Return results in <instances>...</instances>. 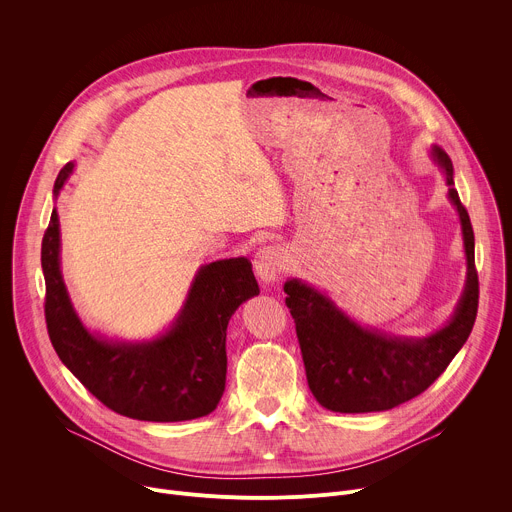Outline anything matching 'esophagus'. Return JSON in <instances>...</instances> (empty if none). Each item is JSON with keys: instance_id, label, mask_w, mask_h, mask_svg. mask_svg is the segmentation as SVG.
Instances as JSON below:
<instances>
[{"instance_id": "1", "label": "esophagus", "mask_w": 512, "mask_h": 512, "mask_svg": "<svg viewBox=\"0 0 512 512\" xmlns=\"http://www.w3.org/2000/svg\"><path fill=\"white\" fill-rule=\"evenodd\" d=\"M253 267H255V275L259 277V281L265 285H271L279 279V273L285 267V255L279 247L267 245L257 251Z\"/></svg>"}]
</instances>
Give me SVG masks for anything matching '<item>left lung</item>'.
<instances>
[{"label": "left lung", "instance_id": "8db88e82", "mask_svg": "<svg viewBox=\"0 0 512 512\" xmlns=\"http://www.w3.org/2000/svg\"><path fill=\"white\" fill-rule=\"evenodd\" d=\"M431 160L444 174L448 200L460 218L466 255L462 296L440 330L427 336H399L362 326L316 285L298 277L283 283L285 306L296 322L310 391L330 411H387L417 397L448 369L472 332L478 312L474 231L454 188L450 156L440 145H431Z\"/></svg>", "mask_w": 512, "mask_h": 512}]
</instances>
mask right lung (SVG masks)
Here are the masks:
<instances>
[{
	"label": "right lung",
	"instance_id": "obj_1",
	"mask_svg": "<svg viewBox=\"0 0 512 512\" xmlns=\"http://www.w3.org/2000/svg\"><path fill=\"white\" fill-rule=\"evenodd\" d=\"M75 172L66 164L54 200ZM46 326L64 367L103 405L139 421H186L212 413L225 393L227 326L237 308L259 296L247 257L200 265L172 324L145 340H113L89 330L60 269V221L52 208L42 239Z\"/></svg>",
	"mask_w": 512,
	"mask_h": 512
}]
</instances>
